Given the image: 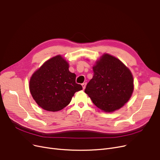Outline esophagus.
I'll return each instance as SVG.
<instances>
[{
    "label": "esophagus",
    "mask_w": 160,
    "mask_h": 160,
    "mask_svg": "<svg viewBox=\"0 0 160 160\" xmlns=\"http://www.w3.org/2000/svg\"><path fill=\"white\" fill-rule=\"evenodd\" d=\"M81 85H82V89H83V90H84V89H85V87H86V82H84V83H82Z\"/></svg>",
    "instance_id": "esophagus-1"
}]
</instances>
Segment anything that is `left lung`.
Instances as JSON below:
<instances>
[{
  "instance_id": "8db88e82",
  "label": "left lung",
  "mask_w": 160,
  "mask_h": 160,
  "mask_svg": "<svg viewBox=\"0 0 160 160\" xmlns=\"http://www.w3.org/2000/svg\"><path fill=\"white\" fill-rule=\"evenodd\" d=\"M94 75L85 92L94 104L106 112L119 109L133 92L130 70L115 57L105 54L92 68Z\"/></svg>"
}]
</instances>
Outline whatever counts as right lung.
<instances>
[{
	"label": "right lung",
	"instance_id": "add662e5",
	"mask_svg": "<svg viewBox=\"0 0 160 160\" xmlns=\"http://www.w3.org/2000/svg\"><path fill=\"white\" fill-rule=\"evenodd\" d=\"M75 79L76 75L69 71L68 62L58 55L44 62L32 75L29 90L42 109L60 111L70 103L76 92L82 89Z\"/></svg>",
	"mask_w": 160,
	"mask_h": 160
}]
</instances>
